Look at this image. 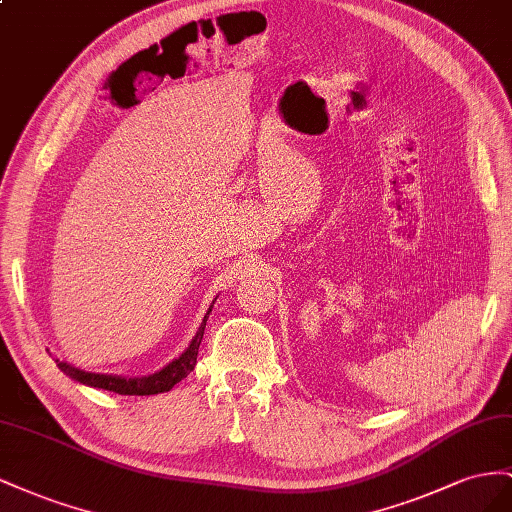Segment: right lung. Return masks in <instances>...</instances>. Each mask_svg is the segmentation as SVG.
Wrapping results in <instances>:
<instances>
[{"mask_svg":"<svg viewBox=\"0 0 512 512\" xmlns=\"http://www.w3.org/2000/svg\"><path fill=\"white\" fill-rule=\"evenodd\" d=\"M210 311L206 313V317H203V324L199 326V330L195 334V339L191 341V345L184 349V354L180 358H175L173 362H169L167 367L152 373V375H145V377H122V375H105V373H87V371L75 369L68 362H60V360H55V362H57V367H60L68 377L75 379V382L85 384V386H92V388H102V390L118 392V394H135V397H145V394L167 392L175 384L182 382V379L195 369L199 345H201V339H203V330H206V321H208Z\"/></svg>","mask_w":512,"mask_h":512,"instance_id":"obj_1","label":"right lung"}]
</instances>
